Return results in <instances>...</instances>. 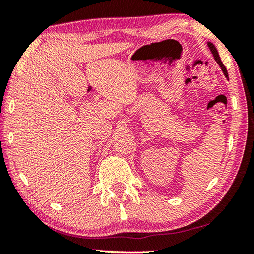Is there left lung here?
I'll list each match as a JSON object with an SVG mask.
<instances>
[{
    "label": "left lung",
    "mask_w": 254,
    "mask_h": 254,
    "mask_svg": "<svg viewBox=\"0 0 254 254\" xmlns=\"http://www.w3.org/2000/svg\"><path fill=\"white\" fill-rule=\"evenodd\" d=\"M207 46H208V48H209V50L212 51V54H213V56H214V58H215V60H216L217 62V64L218 65H220V67H221V69H222V71L224 72V75H225V77L226 78H229V75H227V70H226V68H225V66L223 65V63H222V60H221V58H220V55H218V53H217V49H216V47H215L212 42H207Z\"/></svg>",
    "instance_id": "8db88e82"
}]
</instances>
